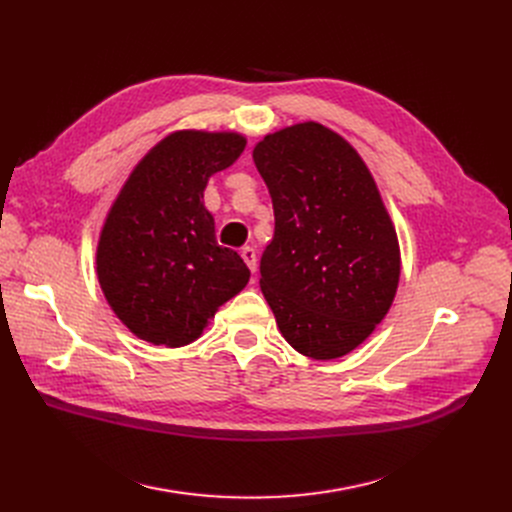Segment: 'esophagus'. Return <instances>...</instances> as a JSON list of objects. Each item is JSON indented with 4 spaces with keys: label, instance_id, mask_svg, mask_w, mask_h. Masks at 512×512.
<instances>
[{
    "label": "esophagus",
    "instance_id": "obj_1",
    "mask_svg": "<svg viewBox=\"0 0 512 512\" xmlns=\"http://www.w3.org/2000/svg\"><path fill=\"white\" fill-rule=\"evenodd\" d=\"M240 255H242V259H245V263L249 265V270L255 274L257 272V251L253 247H242Z\"/></svg>",
    "mask_w": 512,
    "mask_h": 512
}]
</instances>
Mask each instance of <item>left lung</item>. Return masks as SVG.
Masks as SVG:
<instances>
[{
  "instance_id": "obj_1",
  "label": "left lung",
  "mask_w": 512,
  "mask_h": 512,
  "mask_svg": "<svg viewBox=\"0 0 512 512\" xmlns=\"http://www.w3.org/2000/svg\"><path fill=\"white\" fill-rule=\"evenodd\" d=\"M274 203L261 292L286 342L330 361L386 317L400 278L398 238L365 161L317 122L267 134L253 149Z\"/></svg>"
}]
</instances>
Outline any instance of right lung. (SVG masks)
Masks as SVG:
<instances>
[{
    "label": "right lung",
    "instance_id": "1",
    "mask_svg": "<svg viewBox=\"0 0 512 512\" xmlns=\"http://www.w3.org/2000/svg\"><path fill=\"white\" fill-rule=\"evenodd\" d=\"M245 145L236 132L178 130L124 182L99 236L97 276L132 334L184 346L247 286V263L218 245L203 205L207 180L230 168Z\"/></svg>",
    "mask_w": 512,
    "mask_h": 512
}]
</instances>
